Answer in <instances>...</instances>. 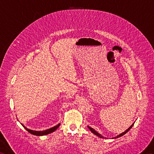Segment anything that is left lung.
I'll use <instances>...</instances> for the list:
<instances>
[{
	"label": "left lung",
	"instance_id": "obj_1",
	"mask_svg": "<svg viewBox=\"0 0 154 154\" xmlns=\"http://www.w3.org/2000/svg\"><path fill=\"white\" fill-rule=\"evenodd\" d=\"M134 124H135V122H134V123H133V124H132L131 126H130V127H129V128H128L127 130H125V131L124 132H123V133H122L120 134L119 135H118V136H116V137H113L112 139H116V138H119V137H122V136H123L124 135H125V134L126 133H128V132L129 131V130L131 129V128L133 127V126ZM88 128L90 129V131H92V132L94 134H95V135H97V137H100V138H103V139H104V138H105V137H104L102 136V135H101V134H100L99 133L97 132L95 129H94L93 128H92L89 127V126H88ZM105 139H106V138H105Z\"/></svg>",
	"mask_w": 154,
	"mask_h": 154
}]
</instances>
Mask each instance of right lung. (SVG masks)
I'll list each match as a JSON object with an SVG mask.
<instances>
[{"label":"right lung","instance_id":"add662e5","mask_svg":"<svg viewBox=\"0 0 154 154\" xmlns=\"http://www.w3.org/2000/svg\"><path fill=\"white\" fill-rule=\"evenodd\" d=\"M21 125L24 127V128L27 131L29 132L30 133L32 134V135H37V136H42V135H48V134L51 133H53L54 132V131H56V130L58 129V128L60 126V124H58V125H55L54 127H53L51 128L50 129H47L46 130H45V131H33V130H31V129H29L28 128H26V127H25L24 125H23V124H21Z\"/></svg>","mask_w":154,"mask_h":154}]
</instances>
